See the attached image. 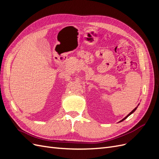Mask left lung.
<instances>
[{
	"mask_svg": "<svg viewBox=\"0 0 159 159\" xmlns=\"http://www.w3.org/2000/svg\"><path fill=\"white\" fill-rule=\"evenodd\" d=\"M139 105H137V107H136L135 108H134V109H133V110L132 111H131V113H129V114H128V115H127V116H126L125 117V118H123V119L122 120H121V121H119V123H120V122H121V121H124V120H125V119H127V117H128L129 116V115H131V114H132L133 113H134V111H136V109H137V107H138V106H139Z\"/></svg>",
	"mask_w": 159,
	"mask_h": 159,
	"instance_id": "obj_1",
	"label": "left lung"
}]
</instances>
